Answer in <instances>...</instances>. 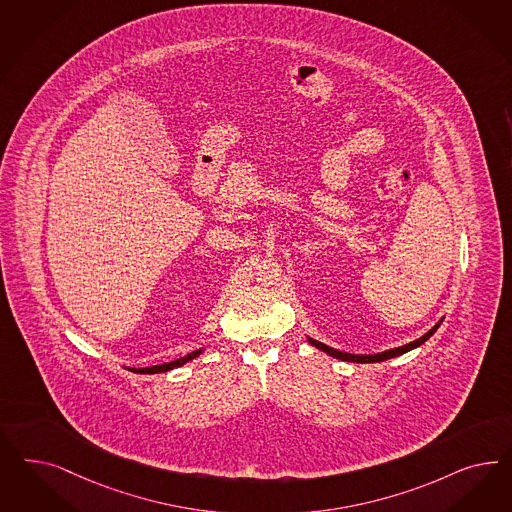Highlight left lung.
<instances>
[{"instance_id": "left-lung-1", "label": "left lung", "mask_w": 512, "mask_h": 512, "mask_svg": "<svg viewBox=\"0 0 512 512\" xmlns=\"http://www.w3.org/2000/svg\"><path fill=\"white\" fill-rule=\"evenodd\" d=\"M439 326H441V322H439L437 326H433V328H431V330H429L426 335H422L420 339H416V341H413V343H409V345H405V347H397L392 348V350H384V352H380V354H348V352H341V350H335V348L328 347V345H324V343H320V341H314V339H311V337H309V343H311L313 347L324 350L326 354H330V356H333V358H337V360H343V362H384V360L396 358V356H401V354H405V352H409V350H413V348L424 345V343L428 341L429 337H431V335L437 331Z\"/></svg>"}]
</instances>
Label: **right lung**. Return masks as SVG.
<instances>
[{"mask_svg": "<svg viewBox=\"0 0 512 512\" xmlns=\"http://www.w3.org/2000/svg\"><path fill=\"white\" fill-rule=\"evenodd\" d=\"M203 350L199 348V350H194V352H190V354H186L184 358H179V360H175V362L162 363V365H152V367H145V369H135L137 373H165V371H171V369H175V367H181L186 362H190V360H194L196 356H199Z\"/></svg>", "mask_w": 512, "mask_h": 512, "instance_id": "obj_1", "label": "right lung"}]
</instances>
